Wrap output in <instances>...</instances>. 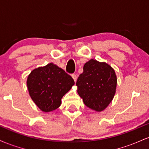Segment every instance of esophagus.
<instances>
[{"instance_id":"esophagus-1","label":"esophagus","mask_w":149,"mask_h":149,"mask_svg":"<svg viewBox=\"0 0 149 149\" xmlns=\"http://www.w3.org/2000/svg\"><path fill=\"white\" fill-rule=\"evenodd\" d=\"M72 78H73V80H74V81L76 82V80H77V76H76V74H74V73H73V74H72Z\"/></svg>"}]
</instances>
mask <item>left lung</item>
Wrapping results in <instances>:
<instances>
[{
	"label": "left lung",
	"mask_w": 149,
	"mask_h": 149,
	"mask_svg": "<svg viewBox=\"0 0 149 149\" xmlns=\"http://www.w3.org/2000/svg\"><path fill=\"white\" fill-rule=\"evenodd\" d=\"M117 78L114 70L105 62L90 59L76 82L78 93L85 106L102 111L111 102L116 93Z\"/></svg>",
	"instance_id": "obj_1"
}]
</instances>
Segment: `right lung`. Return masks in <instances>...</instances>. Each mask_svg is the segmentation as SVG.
Instances as JSON below:
<instances>
[{
	"label": "right lung",
	"mask_w": 149,
	"mask_h": 149,
	"mask_svg": "<svg viewBox=\"0 0 149 149\" xmlns=\"http://www.w3.org/2000/svg\"><path fill=\"white\" fill-rule=\"evenodd\" d=\"M74 83L72 77L52 63L34 69L27 79L31 97L44 112L59 107L61 98Z\"/></svg>",
	"instance_id": "1"
}]
</instances>
